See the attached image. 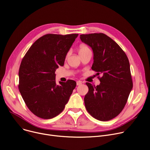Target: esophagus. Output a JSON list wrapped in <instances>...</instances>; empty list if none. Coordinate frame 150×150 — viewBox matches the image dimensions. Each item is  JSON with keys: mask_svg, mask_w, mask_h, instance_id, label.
Wrapping results in <instances>:
<instances>
[{"mask_svg": "<svg viewBox=\"0 0 150 150\" xmlns=\"http://www.w3.org/2000/svg\"><path fill=\"white\" fill-rule=\"evenodd\" d=\"M82 82L81 81H79H79H77V82H76V84H77V86H79V85H82Z\"/></svg>", "mask_w": 150, "mask_h": 150, "instance_id": "obj_1", "label": "esophagus"}]
</instances>
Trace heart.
Segmentation results:
<instances>
[{"instance_id": "obj_1", "label": "heart", "mask_w": 150, "mask_h": 150, "mask_svg": "<svg viewBox=\"0 0 150 150\" xmlns=\"http://www.w3.org/2000/svg\"><path fill=\"white\" fill-rule=\"evenodd\" d=\"M87 49H89L86 45H80V46L79 47V53H81Z\"/></svg>"}]
</instances>
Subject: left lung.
<instances>
[{
	"mask_svg": "<svg viewBox=\"0 0 150 150\" xmlns=\"http://www.w3.org/2000/svg\"><path fill=\"white\" fill-rule=\"evenodd\" d=\"M80 38L93 51L92 70L102 74L99 85L94 87L86 83L89 91L84 98L85 108L96 119L110 120L122 110L133 88L128 57L119 45L104 33L82 34Z\"/></svg>",
	"mask_w": 150,
	"mask_h": 150,
	"instance_id": "obj_1",
	"label": "left lung"
}]
</instances>
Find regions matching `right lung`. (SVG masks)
<instances>
[{
	"instance_id": "right-lung-1",
	"label": "right lung",
	"mask_w": 150,
	"mask_h": 150,
	"mask_svg": "<svg viewBox=\"0 0 150 150\" xmlns=\"http://www.w3.org/2000/svg\"><path fill=\"white\" fill-rule=\"evenodd\" d=\"M78 34H46L34 42L23 58L18 72L20 93L29 109L39 118L51 119L68 103L76 82L56 83L55 71L63 66Z\"/></svg>"
}]
</instances>
